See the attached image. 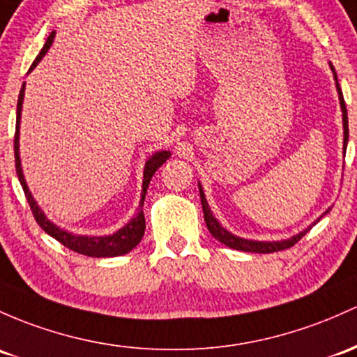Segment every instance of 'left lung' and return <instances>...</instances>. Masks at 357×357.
<instances>
[{"mask_svg":"<svg viewBox=\"0 0 357 357\" xmlns=\"http://www.w3.org/2000/svg\"><path fill=\"white\" fill-rule=\"evenodd\" d=\"M331 70L333 73V78H335V86H337V93H339V102H340V109H342V124H344V153H346V148H347V141H349V122H347V109H346V102H344V95H342V90H340L339 86V82H337V75H335V70H333V66H331ZM199 194H201V204H202V213H204V221H206V226H208L209 233L214 236L218 241H221V243L226 245V247L229 248H235V250H241V252H254V254H272V252H279V250H286V248L293 247L294 243H298L303 236L306 235V233L312 229L313 225H317V221L313 223L312 226H308L306 229H303V231L298 233V235L291 236V238L287 240H279V241H257V240H247V238H240V236L233 235V233H229L228 229L223 228V226L220 225V221L216 220V218L213 216V211H211L208 201H206V195L202 192V187L201 183H199ZM328 211H325L324 214H327Z\"/></svg>","mask_w":357,"mask_h":357,"instance_id":"left-lung-1","label":"left lung"}]
</instances>
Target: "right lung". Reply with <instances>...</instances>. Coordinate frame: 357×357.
<instances>
[{"instance_id":"right-lung-1","label":"right lung","mask_w":357,"mask_h":357,"mask_svg":"<svg viewBox=\"0 0 357 357\" xmlns=\"http://www.w3.org/2000/svg\"><path fill=\"white\" fill-rule=\"evenodd\" d=\"M56 32H52L51 36L47 37V42L44 44L39 56L36 57V61L30 66L29 73L33 70V68L39 64V61L45 56V52L49 51V47L52 45V40H54ZM24 95H25V83L22 85L20 95H18V103H17V129H15V167H17V175L18 180H20L22 187H24V192L26 201H29L30 209H32L33 218L39 223V226L44 229L47 235H51L52 238H56L59 243H63L64 247H68L70 250L76 252V254L88 255V257H117L124 255L128 252H131L137 243H139L141 238L144 235V228H146V221H144V213H143V202L144 195H146L149 180H151L155 172L158 170L162 165L170 158V151H156L155 155L149 156V160L144 165V174H143V192H141V201L139 208H137L136 216L129 221L128 225L122 226L119 231L114 233V235H105V236H85V235H75V233L66 231V229L59 228L54 223L45 218L44 211L39 208V204L36 202L33 195L30 194L29 187H26L24 172H22V163H20V119H22V103H24Z\"/></svg>"}]
</instances>
